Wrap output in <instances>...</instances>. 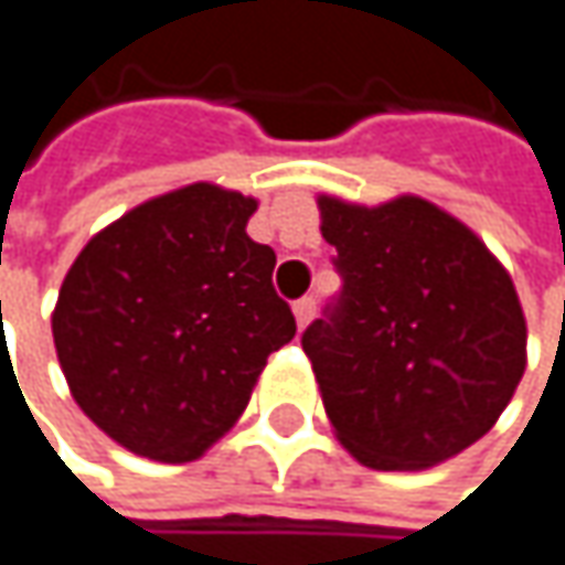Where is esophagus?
<instances>
[{"mask_svg": "<svg viewBox=\"0 0 565 565\" xmlns=\"http://www.w3.org/2000/svg\"><path fill=\"white\" fill-rule=\"evenodd\" d=\"M292 311H296L298 327L305 330V327L315 321V311H318V305H315V298H298L296 305H292Z\"/></svg>", "mask_w": 565, "mask_h": 565, "instance_id": "34e87169", "label": "esophagus"}]
</instances>
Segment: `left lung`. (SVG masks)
Segmentation results:
<instances>
[{
  "instance_id": "obj_1",
  "label": "left lung",
  "mask_w": 565,
  "mask_h": 565,
  "mask_svg": "<svg viewBox=\"0 0 565 565\" xmlns=\"http://www.w3.org/2000/svg\"><path fill=\"white\" fill-rule=\"evenodd\" d=\"M340 301L301 337L327 419L359 465L436 467L483 438L527 365L515 282L493 250L423 196H318Z\"/></svg>"
}]
</instances>
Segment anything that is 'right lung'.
<instances>
[{
  "instance_id": "add662e5",
  "label": "right lung",
  "mask_w": 565,
  "mask_h": 565,
  "mask_svg": "<svg viewBox=\"0 0 565 565\" xmlns=\"http://www.w3.org/2000/svg\"><path fill=\"white\" fill-rule=\"evenodd\" d=\"M257 200L186 184L82 247L53 308L72 397L132 455L203 458L247 407L267 355L296 337L276 254L247 235Z\"/></svg>"
}]
</instances>
